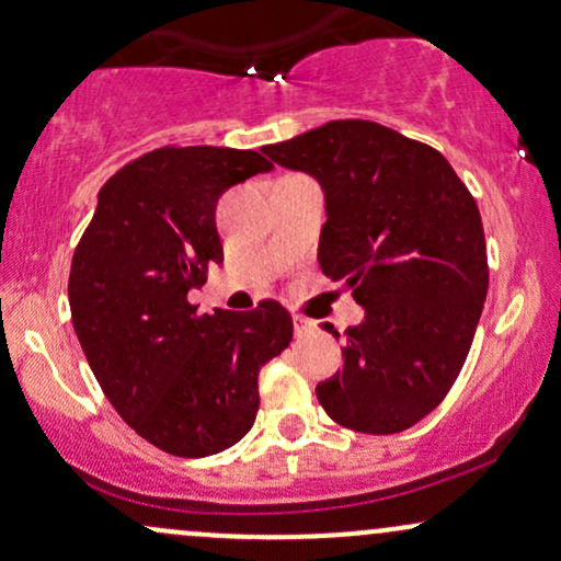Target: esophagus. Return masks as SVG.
<instances>
[{
	"label": "esophagus",
	"mask_w": 561,
	"mask_h": 561,
	"mask_svg": "<svg viewBox=\"0 0 561 561\" xmlns=\"http://www.w3.org/2000/svg\"><path fill=\"white\" fill-rule=\"evenodd\" d=\"M293 321H295V334H298V337H308L311 332H317V321L306 317H295Z\"/></svg>",
	"instance_id": "34e87169"
}]
</instances>
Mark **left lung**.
<instances>
[{"mask_svg": "<svg viewBox=\"0 0 561 561\" xmlns=\"http://www.w3.org/2000/svg\"><path fill=\"white\" fill-rule=\"evenodd\" d=\"M263 152L319 179L321 272L366 311L345 330L343 371L319 385V403L356 433L414 427L454 388L488 295L472 192L435 147L375 121H330Z\"/></svg>", "mask_w": 561, "mask_h": 561, "instance_id": "left-lung-1", "label": "left lung"}]
</instances>
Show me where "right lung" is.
<instances>
[{"instance_id":"right-lung-1","label":"right lung","mask_w":561,"mask_h":561,"mask_svg":"<svg viewBox=\"0 0 561 561\" xmlns=\"http://www.w3.org/2000/svg\"><path fill=\"white\" fill-rule=\"evenodd\" d=\"M272 171L255 150L165 145L115 171L76 244L73 330L113 409L182 459L234 446L259 414V371L293 340L282 302L199 313L186 293L224 261L216 203Z\"/></svg>"}]
</instances>
